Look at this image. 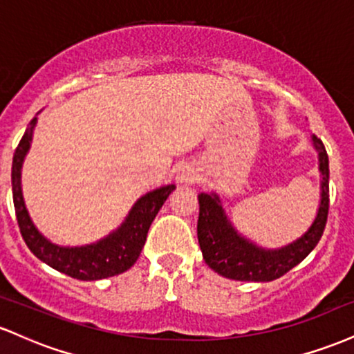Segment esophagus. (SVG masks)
Instances as JSON below:
<instances>
[{
	"label": "esophagus",
	"mask_w": 354,
	"mask_h": 354,
	"mask_svg": "<svg viewBox=\"0 0 354 354\" xmlns=\"http://www.w3.org/2000/svg\"><path fill=\"white\" fill-rule=\"evenodd\" d=\"M196 171H194L191 166H183V168H180V171H178L176 174V180L180 183H193L196 181Z\"/></svg>",
	"instance_id": "1"
}]
</instances>
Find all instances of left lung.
I'll list each match as a JSON object with an SVG mask.
<instances>
[{
    "label": "left lung",
    "mask_w": 354,
    "mask_h": 354,
    "mask_svg": "<svg viewBox=\"0 0 354 354\" xmlns=\"http://www.w3.org/2000/svg\"><path fill=\"white\" fill-rule=\"evenodd\" d=\"M313 146L318 151L321 173V203L310 230L279 250H265L243 238L223 211L214 193H200L198 243L203 259L211 270L236 281H273L303 261L323 236L330 209V165L323 141L313 135Z\"/></svg>",
    "instance_id": "left-lung-1"
}]
</instances>
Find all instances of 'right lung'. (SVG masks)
Segmentation results:
<instances>
[{"label":"right lung","instance_id":"obj_1","mask_svg":"<svg viewBox=\"0 0 354 354\" xmlns=\"http://www.w3.org/2000/svg\"><path fill=\"white\" fill-rule=\"evenodd\" d=\"M36 118L31 120L30 126L24 131L13 156L11 168V186H13V203L18 219L21 236L36 258L41 259L48 266L55 268L59 273H64L81 281H95V279L109 278L124 273L136 263L143 250L146 234L158 211L165 205L166 198L176 188L174 185L161 186L149 191L135 203L124 223L116 231L109 233L106 238L86 246H58L53 245L36 230L24 206L21 191V168L24 156L33 140V129Z\"/></svg>","mask_w":354,"mask_h":354}]
</instances>
